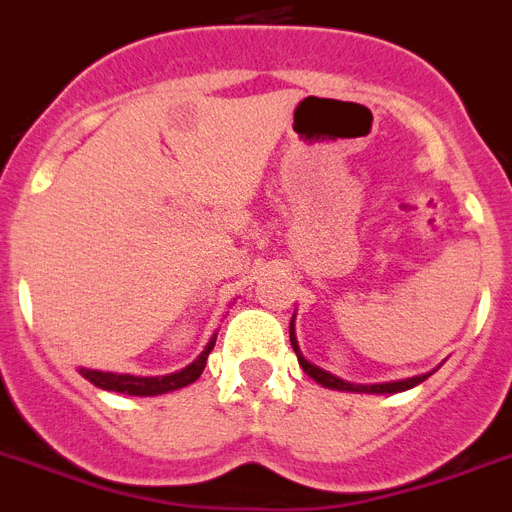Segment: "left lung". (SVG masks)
I'll return each mask as SVG.
<instances>
[{
    "instance_id": "8db88e82",
    "label": "left lung",
    "mask_w": 512,
    "mask_h": 512,
    "mask_svg": "<svg viewBox=\"0 0 512 512\" xmlns=\"http://www.w3.org/2000/svg\"><path fill=\"white\" fill-rule=\"evenodd\" d=\"M291 345H293V353H296V358H299L301 368H304L306 373H309L311 379L317 381V384L327 386V389H340V391H368V394H394V391H404V389H412V386L422 384V381L428 379V376H415V379H404V381H391V384H373V386H358V384H350V381H342L337 379V376H332V373L322 371L319 366H314V363H309L301 355L299 345H296V332H293V319H291Z\"/></svg>"
}]
</instances>
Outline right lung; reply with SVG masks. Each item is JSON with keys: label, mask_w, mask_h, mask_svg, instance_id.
<instances>
[{"label": "right lung", "mask_w": 512, "mask_h": 512, "mask_svg": "<svg viewBox=\"0 0 512 512\" xmlns=\"http://www.w3.org/2000/svg\"><path fill=\"white\" fill-rule=\"evenodd\" d=\"M216 345V337H211V342L206 345L198 358L190 363L188 368H182V371L170 373V376H128V373H102V371H87V368H79L84 379L92 381L100 389L108 391H121V394H131V397H154V394H167V391L182 389V386L193 384V381L201 379L203 368H206L208 353Z\"/></svg>", "instance_id": "add662e5"}]
</instances>
